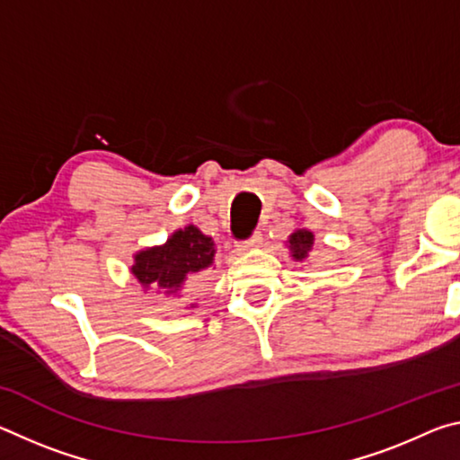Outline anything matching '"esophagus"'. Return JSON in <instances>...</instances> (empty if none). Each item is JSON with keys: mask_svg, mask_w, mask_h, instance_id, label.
<instances>
[{"mask_svg": "<svg viewBox=\"0 0 460 460\" xmlns=\"http://www.w3.org/2000/svg\"><path fill=\"white\" fill-rule=\"evenodd\" d=\"M261 241H263V237H261V233H260V231H255L252 237H249V239H245V241H243V243H239L237 247H239V252H247V249L260 247V245H261Z\"/></svg>", "mask_w": 460, "mask_h": 460, "instance_id": "obj_1", "label": "esophagus"}]
</instances>
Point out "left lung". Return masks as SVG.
Returning <instances> with one entry per match:
<instances>
[{
    "mask_svg": "<svg viewBox=\"0 0 460 460\" xmlns=\"http://www.w3.org/2000/svg\"><path fill=\"white\" fill-rule=\"evenodd\" d=\"M313 239L314 235L306 229H300L290 235V249H292V258L294 260H305L308 249L313 247Z\"/></svg>",
    "mask_w": 460,
    "mask_h": 460,
    "instance_id": "8db88e82",
    "label": "left lung"
}]
</instances>
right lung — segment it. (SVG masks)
Returning a JSON list of instances; mask_svg holds the SVG:
<instances>
[{
	"mask_svg": "<svg viewBox=\"0 0 460 460\" xmlns=\"http://www.w3.org/2000/svg\"><path fill=\"white\" fill-rule=\"evenodd\" d=\"M215 247L211 237L189 225L176 231L162 247H152L136 255L131 271L139 284L154 286L168 294L192 284L213 263Z\"/></svg>",
	"mask_w": 460,
	"mask_h": 460,
	"instance_id": "obj_1",
	"label": "right lung"
}]
</instances>
